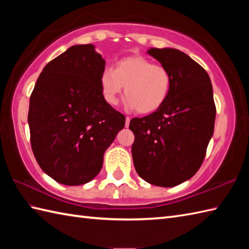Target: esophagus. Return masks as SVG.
I'll return each mask as SVG.
<instances>
[{"mask_svg":"<svg viewBox=\"0 0 249 249\" xmlns=\"http://www.w3.org/2000/svg\"><path fill=\"white\" fill-rule=\"evenodd\" d=\"M129 122H130V118H129V116H126V119H125V127H128Z\"/></svg>","mask_w":249,"mask_h":249,"instance_id":"34e87169","label":"esophagus"}]
</instances>
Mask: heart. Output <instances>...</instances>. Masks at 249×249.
Returning <instances> with one entry per match:
<instances>
[{"label": "heart", "mask_w": 249, "mask_h": 249, "mask_svg": "<svg viewBox=\"0 0 249 249\" xmlns=\"http://www.w3.org/2000/svg\"><path fill=\"white\" fill-rule=\"evenodd\" d=\"M104 99L118 104V96L125 87V106L141 114L155 112L169 97L172 78L165 66L142 55L122 57L112 67H106L99 78Z\"/></svg>", "instance_id": "obj_1"}]
</instances>
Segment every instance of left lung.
I'll use <instances>...</instances> for the list:
<instances>
[{
	"instance_id": "8db88e82",
	"label": "left lung",
	"mask_w": 249,
	"mask_h": 249,
	"mask_svg": "<svg viewBox=\"0 0 249 249\" xmlns=\"http://www.w3.org/2000/svg\"><path fill=\"white\" fill-rule=\"evenodd\" d=\"M147 53L169 71L172 87L161 108L131 119V154L141 178L173 187L194 177L202 165L214 133L213 88L204 68L184 52L151 48Z\"/></svg>"
}]
</instances>
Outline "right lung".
I'll list each match as a JSON object with an SVG mask.
<instances>
[{"label": "right lung", "mask_w": 249, "mask_h": 249, "mask_svg": "<svg viewBox=\"0 0 249 249\" xmlns=\"http://www.w3.org/2000/svg\"><path fill=\"white\" fill-rule=\"evenodd\" d=\"M106 61L91 44L71 46L41 71L30 97L31 146L43 171L57 183L86 184L125 125L106 102L99 78Z\"/></svg>", "instance_id": "add662e5"}]
</instances>
